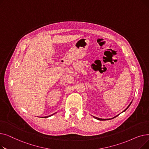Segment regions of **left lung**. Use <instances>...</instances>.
I'll return each instance as SVG.
<instances>
[{"instance_id": "obj_1", "label": "left lung", "mask_w": 149, "mask_h": 149, "mask_svg": "<svg viewBox=\"0 0 149 149\" xmlns=\"http://www.w3.org/2000/svg\"><path fill=\"white\" fill-rule=\"evenodd\" d=\"M132 101H131V103L129 104V106L126 107V109H125V110H124L123 112H122V113L123 112H125V111H126V110H127V109H128V107L130 106V104H131V103H132ZM117 116H118V115H116V116H114L113 117V118H109V119H103V118H98V117H95V116H93V118H95V119H97V120H100V121H104V120H111V119H113V118H115V117H116Z\"/></svg>"}]
</instances>
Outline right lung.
Returning <instances> with one entry per match:
<instances>
[{
	"label": "right lung",
	"instance_id": "1",
	"mask_svg": "<svg viewBox=\"0 0 149 149\" xmlns=\"http://www.w3.org/2000/svg\"><path fill=\"white\" fill-rule=\"evenodd\" d=\"M57 112H56L55 113H56ZM55 113H54V114H55ZM54 114H52V115H49V116H44V117H42V118H48V117H49V116H51L52 115H53Z\"/></svg>",
	"mask_w": 149,
	"mask_h": 149
}]
</instances>
